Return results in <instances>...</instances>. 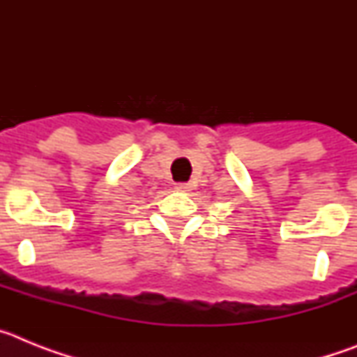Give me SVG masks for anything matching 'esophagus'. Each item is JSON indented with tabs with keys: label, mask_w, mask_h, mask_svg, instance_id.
Segmentation results:
<instances>
[{
	"label": "esophagus",
	"mask_w": 357,
	"mask_h": 357,
	"mask_svg": "<svg viewBox=\"0 0 357 357\" xmlns=\"http://www.w3.org/2000/svg\"><path fill=\"white\" fill-rule=\"evenodd\" d=\"M175 189L176 191H189V189H191V185H189L188 182H176Z\"/></svg>",
	"instance_id": "esophagus-1"
}]
</instances>
